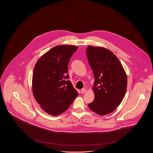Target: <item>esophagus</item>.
Listing matches in <instances>:
<instances>
[{"label":"esophagus","mask_w":153,"mask_h":153,"mask_svg":"<svg viewBox=\"0 0 153 153\" xmlns=\"http://www.w3.org/2000/svg\"><path fill=\"white\" fill-rule=\"evenodd\" d=\"M85 92H86V89H85V88H82V89H81V92L82 94H84V93H85Z\"/></svg>","instance_id":"34e87169"}]
</instances>
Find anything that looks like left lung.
Instances as JSON below:
<instances>
[{
  "label": "left lung",
  "mask_w": 153,
  "mask_h": 153,
  "mask_svg": "<svg viewBox=\"0 0 153 153\" xmlns=\"http://www.w3.org/2000/svg\"><path fill=\"white\" fill-rule=\"evenodd\" d=\"M86 53L95 77L92 89L95 99L89 108L99 115L109 114L123 100L126 92L127 79L117 56L108 49L88 46Z\"/></svg>",
  "instance_id": "8db88e82"
}]
</instances>
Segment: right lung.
Masks as SVG:
<instances>
[{
	"label": "right lung",
	"mask_w": 153,
	"mask_h": 153,
	"mask_svg": "<svg viewBox=\"0 0 153 153\" xmlns=\"http://www.w3.org/2000/svg\"><path fill=\"white\" fill-rule=\"evenodd\" d=\"M73 45L53 48L37 61L33 79V93L36 102L48 114L57 116L69 108L78 96L68 79V65L77 49Z\"/></svg>",
	"instance_id": "1"
}]
</instances>
